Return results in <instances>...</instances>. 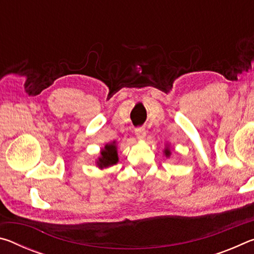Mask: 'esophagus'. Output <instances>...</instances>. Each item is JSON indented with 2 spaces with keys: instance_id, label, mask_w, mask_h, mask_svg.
I'll return each instance as SVG.
<instances>
[{
  "instance_id": "34e87169",
  "label": "esophagus",
  "mask_w": 254,
  "mask_h": 254,
  "mask_svg": "<svg viewBox=\"0 0 254 254\" xmlns=\"http://www.w3.org/2000/svg\"><path fill=\"white\" fill-rule=\"evenodd\" d=\"M145 134H147V132L143 127H137L135 128V136L137 137L139 140H143L145 137Z\"/></svg>"
}]
</instances>
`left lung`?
I'll return each instance as SVG.
<instances>
[{"label": "left lung", "mask_w": 254, "mask_h": 254, "mask_svg": "<svg viewBox=\"0 0 254 254\" xmlns=\"http://www.w3.org/2000/svg\"><path fill=\"white\" fill-rule=\"evenodd\" d=\"M163 154H165L167 158H169L171 156V150L169 148V144H166L165 150H163Z\"/></svg>", "instance_id": "left-lung-1"}]
</instances>
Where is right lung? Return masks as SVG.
I'll use <instances>...</instances> for the list:
<instances>
[{
    "label": "right lung",
    "mask_w": 254,
    "mask_h": 254,
    "mask_svg": "<svg viewBox=\"0 0 254 254\" xmlns=\"http://www.w3.org/2000/svg\"><path fill=\"white\" fill-rule=\"evenodd\" d=\"M118 145L117 141H113V142L105 144L104 148L101 149L100 157L96 160V166L100 169H105L118 163Z\"/></svg>",
    "instance_id": "add662e5"
}]
</instances>
